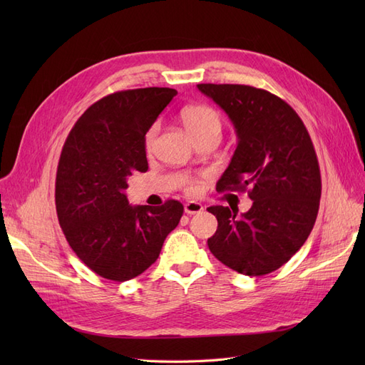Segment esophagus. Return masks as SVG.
Here are the masks:
<instances>
[{
  "label": "esophagus",
  "mask_w": 365,
  "mask_h": 365,
  "mask_svg": "<svg viewBox=\"0 0 365 365\" xmlns=\"http://www.w3.org/2000/svg\"><path fill=\"white\" fill-rule=\"evenodd\" d=\"M204 210L201 202H196V201H190V202H185L184 205V212L187 215H196V213H201Z\"/></svg>",
  "instance_id": "34e87169"
}]
</instances>
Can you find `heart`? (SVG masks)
I'll return each mask as SVG.
<instances>
[{"label":"heart","mask_w":365,"mask_h":365,"mask_svg":"<svg viewBox=\"0 0 365 365\" xmlns=\"http://www.w3.org/2000/svg\"><path fill=\"white\" fill-rule=\"evenodd\" d=\"M181 121L187 132L195 138L204 134H217L220 135L222 130V118L215 108L207 105H189L181 109ZM160 126L152 125L146 135H145V149L146 152H150L153 148V143L158 135ZM185 190L189 193H195L197 190V185L193 180L185 181Z\"/></svg>","instance_id":"b5f03b06"}]
</instances>
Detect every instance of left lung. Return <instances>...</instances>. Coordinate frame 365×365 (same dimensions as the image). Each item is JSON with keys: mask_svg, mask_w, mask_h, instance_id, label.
<instances>
[{"mask_svg": "<svg viewBox=\"0 0 365 365\" xmlns=\"http://www.w3.org/2000/svg\"><path fill=\"white\" fill-rule=\"evenodd\" d=\"M233 121L237 148L217 192L248 190L252 205L236 217L228 207L207 240L213 256L240 274L264 275L288 262L311 235L322 197V175L311 135L294 109L250 85L200 83Z\"/></svg>", "mask_w": 365, "mask_h": 365, "instance_id": "obj_1", "label": "left lung"}]
</instances>
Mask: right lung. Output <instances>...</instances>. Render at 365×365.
<instances>
[{"instance_id": "right-lung-1", "label": "right lung", "mask_w": 365, "mask_h": 365, "mask_svg": "<svg viewBox=\"0 0 365 365\" xmlns=\"http://www.w3.org/2000/svg\"><path fill=\"white\" fill-rule=\"evenodd\" d=\"M176 96L172 88L109 94L76 121L56 173V212L70 247L103 279L126 282L160 256L184 207L129 205L125 190L134 172L148 170L145 135Z\"/></svg>"}]
</instances>
